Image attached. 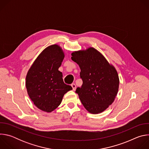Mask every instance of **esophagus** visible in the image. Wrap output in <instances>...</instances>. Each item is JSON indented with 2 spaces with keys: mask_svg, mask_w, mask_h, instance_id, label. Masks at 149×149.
Returning a JSON list of instances; mask_svg holds the SVG:
<instances>
[{
  "mask_svg": "<svg viewBox=\"0 0 149 149\" xmlns=\"http://www.w3.org/2000/svg\"><path fill=\"white\" fill-rule=\"evenodd\" d=\"M71 86H72V90H73L74 91L75 90V89H76V85H75L74 83H73V84H71Z\"/></svg>",
  "mask_w": 149,
  "mask_h": 149,
  "instance_id": "esophagus-1",
  "label": "esophagus"
}]
</instances>
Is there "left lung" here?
Returning a JSON list of instances; mask_svg holds the SVG:
<instances>
[{"label":"left lung","mask_w":149,"mask_h":149,"mask_svg":"<svg viewBox=\"0 0 149 149\" xmlns=\"http://www.w3.org/2000/svg\"><path fill=\"white\" fill-rule=\"evenodd\" d=\"M71 55L81 69L83 83L75 93L84 107L91 114L104 111L118 93L119 78L116 68L94 48L73 52Z\"/></svg>","instance_id":"obj_1"}]
</instances>
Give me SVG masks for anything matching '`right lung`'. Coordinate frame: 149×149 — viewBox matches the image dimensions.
<instances>
[{"instance_id":"right-lung-1","label":"right lung","mask_w":149,"mask_h":149,"mask_svg":"<svg viewBox=\"0 0 149 149\" xmlns=\"http://www.w3.org/2000/svg\"><path fill=\"white\" fill-rule=\"evenodd\" d=\"M64 56L59 45L49 46L39 55L27 73L28 94L36 107L44 111L56 109L64 94L72 90L63 82L62 73L58 70Z\"/></svg>"}]
</instances>
